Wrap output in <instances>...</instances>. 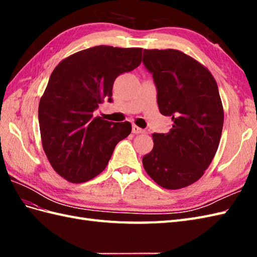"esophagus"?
<instances>
[{"instance_id": "34e87169", "label": "esophagus", "mask_w": 257, "mask_h": 257, "mask_svg": "<svg viewBox=\"0 0 257 257\" xmlns=\"http://www.w3.org/2000/svg\"><path fill=\"white\" fill-rule=\"evenodd\" d=\"M133 133H134V134H136V135H138V134H144V133H145V130H144V129H141L140 127H138V125L133 124Z\"/></svg>"}]
</instances>
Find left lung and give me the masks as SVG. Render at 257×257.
I'll use <instances>...</instances> for the list:
<instances>
[{
  "instance_id": "1",
  "label": "left lung",
  "mask_w": 257,
  "mask_h": 257,
  "mask_svg": "<svg viewBox=\"0 0 257 257\" xmlns=\"http://www.w3.org/2000/svg\"><path fill=\"white\" fill-rule=\"evenodd\" d=\"M144 64L152 73L158 106L171 117L167 134H154V148L143 158L148 176L160 187L178 190L196 182L220 144L224 110L210 70L181 51L145 50Z\"/></svg>"
}]
</instances>
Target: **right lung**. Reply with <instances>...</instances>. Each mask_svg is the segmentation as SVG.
Segmentation results:
<instances>
[{
	"instance_id": "add662e5",
	"label": "right lung",
	"mask_w": 257,
	"mask_h": 257,
	"mask_svg": "<svg viewBox=\"0 0 257 257\" xmlns=\"http://www.w3.org/2000/svg\"><path fill=\"white\" fill-rule=\"evenodd\" d=\"M143 48L99 45L73 54L59 63L38 105L45 155L59 176L83 183L105 170L114 147L132 133V123L110 122L92 113L111 101L119 75L141 64Z\"/></svg>"
}]
</instances>
